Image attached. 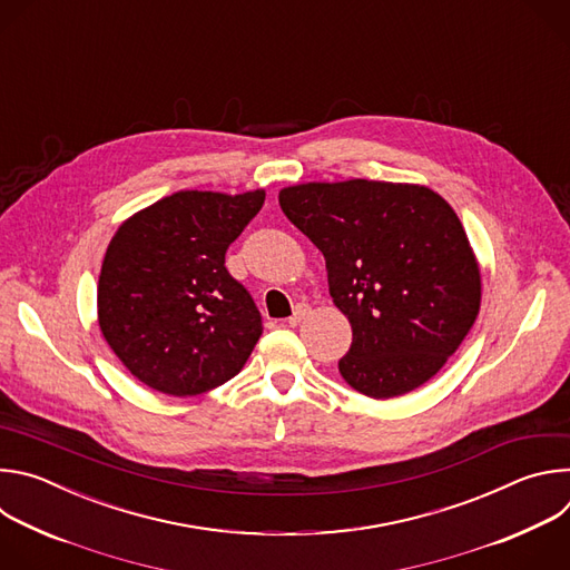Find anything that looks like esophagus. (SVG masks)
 <instances>
[{"label":"esophagus","mask_w":570,"mask_h":570,"mask_svg":"<svg viewBox=\"0 0 570 570\" xmlns=\"http://www.w3.org/2000/svg\"><path fill=\"white\" fill-rule=\"evenodd\" d=\"M308 313H311V306H308L306 302H299V304L293 308V315L286 320L288 327H295V324H299Z\"/></svg>","instance_id":"esophagus-1"}]
</instances>
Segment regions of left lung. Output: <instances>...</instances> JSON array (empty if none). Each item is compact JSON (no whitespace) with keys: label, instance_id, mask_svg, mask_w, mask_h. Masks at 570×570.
<instances>
[{"label":"left lung","instance_id":"1","mask_svg":"<svg viewBox=\"0 0 570 570\" xmlns=\"http://www.w3.org/2000/svg\"><path fill=\"white\" fill-rule=\"evenodd\" d=\"M279 205L324 255L352 324L343 379L390 399L435 376L480 308V271L451 205L429 187L376 180L288 187Z\"/></svg>","mask_w":570,"mask_h":570}]
</instances>
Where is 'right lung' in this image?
<instances>
[{
	"mask_svg": "<svg viewBox=\"0 0 570 570\" xmlns=\"http://www.w3.org/2000/svg\"><path fill=\"white\" fill-rule=\"evenodd\" d=\"M266 194L178 191L128 218L99 277V327L119 361L148 387L194 396L246 365L262 313L225 268L229 243Z\"/></svg>",
	"mask_w": 570,
	"mask_h": 570,
	"instance_id": "1",
	"label": "right lung"
}]
</instances>
